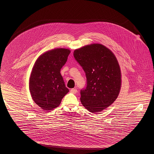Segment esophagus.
<instances>
[{
    "instance_id": "esophagus-1",
    "label": "esophagus",
    "mask_w": 154,
    "mask_h": 154,
    "mask_svg": "<svg viewBox=\"0 0 154 154\" xmlns=\"http://www.w3.org/2000/svg\"><path fill=\"white\" fill-rule=\"evenodd\" d=\"M70 92L73 94H76L77 92V89H75V88H73V89H70Z\"/></svg>"
}]
</instances>
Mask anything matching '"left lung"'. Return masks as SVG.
I'll return each instance as SVG.
<instances>
[{
	"label": "left lung",
	"instance_id": "8db88e82",
	"mask_svg": "<svg viewBox=\"0 0 154 154\" xmlns=\"http://www.w3.org/2000/svg\"><path fill=\"white\" fill-rule=\"evenodd\" d=\"M75 59L85 72L87 85L81 91V102L92 113L105 110L119 96L122 86L120 65L107 47L94 43L74 50Z\"/></svg>",
	"mask_w": 154,
	"mask_h": 154
}]
</instances>
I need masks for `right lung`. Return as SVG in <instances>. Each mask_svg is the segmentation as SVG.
<instances>
[{
  "label": "right lung",
  "instance_id": "right-lung-1",
  "mask_svg": "<svg viewBox=\"0 0 154 154\" xmlns=\"http://www.w3.org/2000/svg\"><path fill=\"white\" fill-rule=\"evenodd\" d=\"M70 50L57 48L47 51L36 60L29 78L32 99L43 110L57 107L69 90L65 86L60 69L66 63Z\"/></svg>",
  "mask_w": 154,
  "mask_h": 154
}]
</instances>
